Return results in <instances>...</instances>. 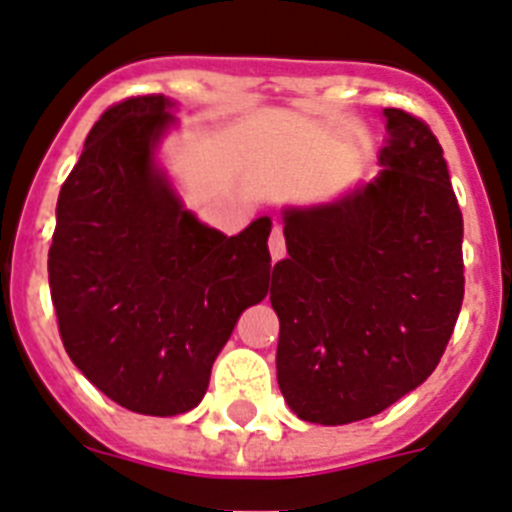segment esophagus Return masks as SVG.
Returning <instances> with one entry per match:
<instances>
[{
    "instance_id": "esophagus-1",
    "label": "esophagus",
    "mask_w": 512,
    "mask_h": 512,
    "mask_svg": "<svg viewBox=\"0 0 512 512\" xmlns=\"http://www.w3.org/2000/svg\"><path fill=\"white\" fill-rule=\"evenodd\" d=\"M268 247H270V257H273V262H278L286 257V237H283L281 226H273V231H270V239H268Z\"/></svg>"
}]
</instances>
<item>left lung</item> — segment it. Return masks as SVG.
I'll list each match as a JSON object with an SVG mask.
<instances>
[{
  "label": "left lung",
  "mask_w": 512,
  "mask_h": 512,
  "mask_svg": "<svg viewBox=\"0 0 512 512\" xmlns=\"http://www.w3.org/2000/svg\"><path fill=\"white\" fill-rule=\"evenodd\" d=\"M384 115L379 175L332 206L283 213L275 368L306 422L366 420L420 386L464 301V219L441 144L417 115Z\"/></svg>",
  "instance_id": "left-lung-1"
}]
</instances>
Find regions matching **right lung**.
<instances>
[{
    "label": "right lung",
    "mask_w": 512,
    "mask_h": 512,
    "mask_svg": "<svg viewBox=\"0 0 512 512\" xmlns=\"http://www.w3.org/2000/svg\"><path fill=\"white\" fill-rule=\"evenodd\" d=\"M172 102L110 105L61 185L48 250L59 335L74 366L139 415L193 410L239 314L270 283V219L237 237L185 211L154 167Z\"/></svg>",
    "instance_id": "1"
}]
</instances>
